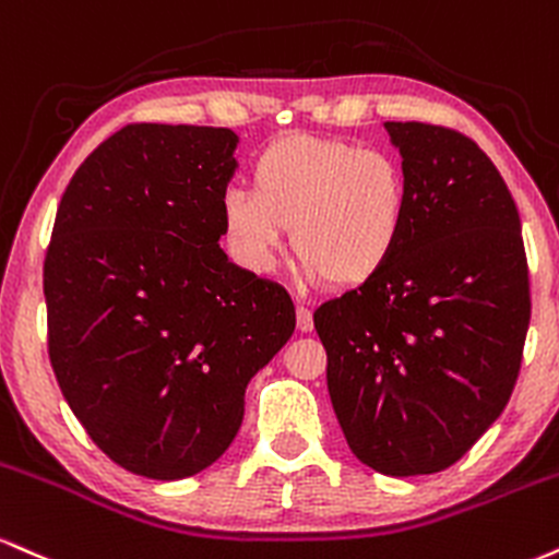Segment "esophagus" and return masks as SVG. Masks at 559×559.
<instances>
[{"mask_svg":"<svg viewBox=\"0 0 559 559\" xmlns=\"http://www.w3.org/2000/svg\"><path fill=\"white\" fill-rule=\"evenodd\" d=\"M295 313H298V330L300 332H311L313 330V313L308 311L306 306H298V311H295Z\"/></svg>","mask_w":559,"mask_h":559,"instance_id":"1","label":"esophagus"}]
</instances>
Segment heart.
<instances>
[{
	"mask_svg": "<svg viewBox=\"0 0 559 559\" xmlns=\"http://www.w3.org/2000/svg\"><path fill=\"white\" fill-rule=\"evenodd\" d=\"M408 206V177L390 151L285 135L253 159L251 188L222 193V242L235 264L266 274L280 264L290 227L308 280L356 287L390 264Z\"/></svg>",
	"mask_w": 559,
	"mask_h": 559,
	"instance_id": "1",
	"label": "heart"
}]
</instances>
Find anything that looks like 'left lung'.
I'll list each match as a JSON object with an SVG mask.
<instances>
[{
	"mask_svg": "<svg viewBox=\"0 0 559 559\" xmlns=\"http://www.w3.org/2000/svg\"><path fill=\"white\" fill-rule=\"evenodd\" d=\"M408 177V225L377 277L313 313L353 455L384 476L450 468L504 411L531 319L521 216L471 141L384 122Z\"/></svg>",
	"mask_w": 559,
	"mask_h": 559,
	"instance_id": "obj_1",
	"label": "left lung"
}]
</instances>
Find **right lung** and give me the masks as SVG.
I'll use <instances>...</instances> for the list:
<instances>
[{
  "label": "right lung",
  "mask_w": 559,
  "mask_h": 559,
  "mask_svg": "<svg viewBox=\"0 0 559 559\" xmlns=\"http://www.w3.org/2000/svg\"><path fill=\"white\" fill-rule=\"evenodd\" d=\"M235 146L227 128L124 124L75 169L46 248L59 390L109 461L156 481L233 444L248 382L295 332L285 287L219 248Z\"/></svg>",
  "instance_id": "1"
}]
</instances>
